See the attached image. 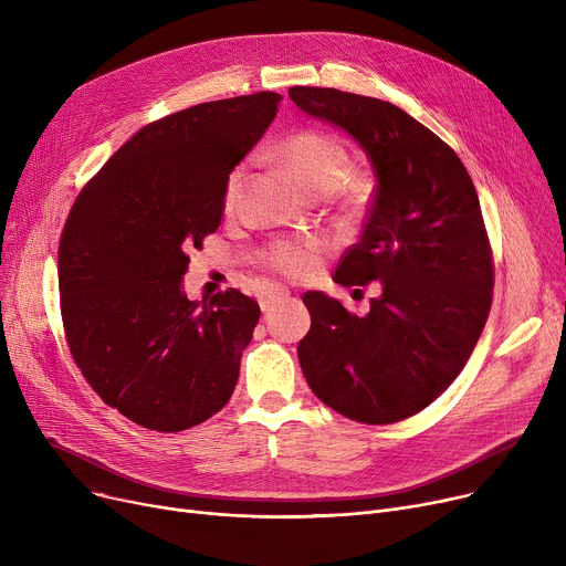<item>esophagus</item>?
Here are the masks:
<instances>
[{
    "instance_id": "34e87169",
    "label": "esophagus",
    "mask_w": 566,
    "mask_h": 566,
    "mask_svg": "<svg viewBox=\"0 0 566 566\" xmlns=\"http://www.w3.org/2000/svg\"><path fill=\"white\" fill-rule=\"evenodd\" d=\"M289 289H282V286H275V289H268V291H263L261 295H259V305H261V310L263 312H268V310H273L275 305H280L282 301H286L289 298Z\"/></svg>"
}]
</instances>
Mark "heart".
<instances>
[{
	"instance_id": "obj_1",
	"label": "heart",
	"mask_w": 566,
	"mask_h": 566,
	"mask_svg": "<svg viewBox=\"0 0 566 566\" xmlns=\"http://www.w3.org/2000/svg\"><path fill=\"white\" fill-rule=\"evenodd\" d=\"M275 158L295 178V184L312 197H323L335 190V197L344 206L358 208L365 203L371 190L367 176H353L342 181L348 167L346 148L333 137H325L316 130H301L289 135L275 148ZM245 174V165H238L229 171L222 192L224 211H233L238 199H241ZM323 250L325 245L321 241L280 243L268 254V263L291 280H303L316 271Z\"/></svg>"
}]
</instances>
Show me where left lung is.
<instances>
[{"label": "left lung", "mask_w": 566, "mask_h": 566, "mask_svg": "<svg viewBox=\"0 0 566 566\" xmlns=\"http://www.w3.org/2000/svg\"><path fill=\"white\" fill-rule=\"evenodd\" d=\"M305 114L363 148L376 192L342 286L380 284L365 316L321 291L298 360L312 392L344 418L392 424L459 376L491 310L493 263L472 178L452 148L401 107L339 88L291 86Z\"/></svg>", "instance_id": "obj_1"}]
</instances>
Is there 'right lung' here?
Segmentation results:
<instances>
[{
    "label": "right lung",
    "mask_w": 566,
    "mask_h": 566,
    "mask_svg": "<svg viewBox=\"0 0 566 566\" xmlns=\"http://www.w3.org/2000/svg\"><path fill=\"white\" fill-rule=\"evenodd\" d=\"M282 96L201 103L137 130L94 176L59 243L69 346L98 397L154 431H184L229 401L259 305L238 289L188 301L190 248L224 216V181Z\"/></svg>",
    "instance_id": "obj_1"
}]
</instances>
